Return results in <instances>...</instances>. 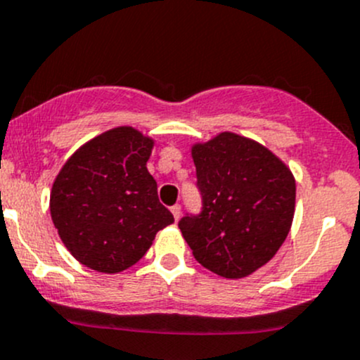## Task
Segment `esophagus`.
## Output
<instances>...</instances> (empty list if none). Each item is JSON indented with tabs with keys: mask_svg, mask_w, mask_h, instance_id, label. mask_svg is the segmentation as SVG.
Returning a JSON list of instances; mask_svg holds the SVG:
<instances>
[{
	"mask_svg": "<svg viewBox=\"0 0 360 360\" xmlns=\"http://www.w3.org/2000/svg\"><path fill=\"white\" fill-rule=\"evenodd\" d=\"M170 212H172V216H174V219H179V216H181V205L179 203H176V205H172L170 207Z\"/></svg>",
	"mask_w": 360,
	"mask_h": 360,
	"instance_id": "34e87169",
	"label": "esophagus"
}]
</instances>
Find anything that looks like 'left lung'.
<instances>
[{
	"label": "left lung",
	"mask_w": 360,
	"mask_h": 360,
	"mask_svg": "<svg viewBox=\"0 0 360 360\" xmlns=\"http://www.w3.org/2000/svg\"><path fill=\"white\" fill-rule=\"evenodd\" d=\"M202 197L179 228L193 256L224 278H242L275 256L291 230L296 183L270 150L223 132L191 150Z\"/></svg>",
	"instance_id": "8db88e82"
}]
</instances>
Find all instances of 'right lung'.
<instances>
[{
	"label": "right lung",
	"instance_id": "1",
	"mask_svg": "<svg viewBox=\"0 0 360 360\" xmlns=\"http://www.w3.org/2000/svg\"><path fill=\"white\" fill-rule=\"evenodd\" d=\"M153 141L118 127L79 148L57 176L52 221L82 264L116 274L136 264L157 231L174 223L146 169Z\"/></svg>",
	"mask_w": 360,
	"mask_h": 360
}]
</instances>
